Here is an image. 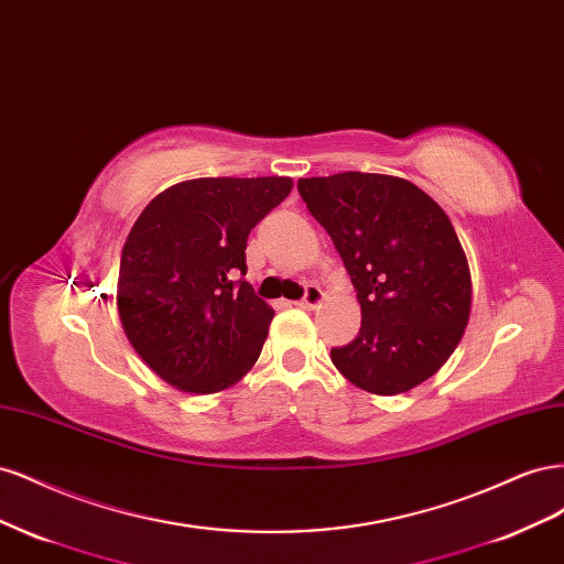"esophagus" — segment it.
<instances>
[{
    "mask_svg": "<svg viewBox=\"0 0 564 564\" xmlns=\"http://www.w3.org/2000/svg\"><path fill=\"white\" fill-rule=\"evenodd\" d=\"M324 301V292L317 284H305L303 289V299L299 301V305L303 308H317V305Z\"/></svg>",
    "mask_w": 564,
    "mask_h": 564,
    "instance_id": "1",
    "label": "esophagus"
}]
</instances>
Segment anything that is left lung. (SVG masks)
<instances>
[{"label":"left lung","mask_w":564,"mask_h":564,"mask_svg":"<svg viewBox=\"0 0 564 564\" xmlns=\"http://www.w3.org/2000/svg\"><path fill=\"white\" fill-rule=\"evenodd\" d=\"M299 195L329 232L362 305V327L332 362L373 395L431 379L470 315V270L449 216L395 176L301 178Z\"/></svg>","instance_id":"8db88e82"}]
</instances>
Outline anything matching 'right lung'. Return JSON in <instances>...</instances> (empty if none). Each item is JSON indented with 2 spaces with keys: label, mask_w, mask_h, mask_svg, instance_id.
I'll list each match as a JSON object with an SVG mask.
<instances>
[{
  "label": "right lung",
  "mask_w": 564,
  "mask_h": 564,
  "mask_svg": "<svg viewBox=\"0 0 564 564\" xmlns=\"http://www.w3.org/2000/svg\"><path fill=\"white\" fill-rule=\"evenodd\" d=\"M292 178H195L166 187L135 220L117 305L148 367L185 392L224 390L259 360L272 308L247 280V237Z\"/></svg>",
  "instance_id": "obj_1"
}]
</instances>
